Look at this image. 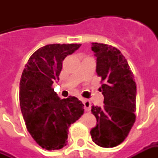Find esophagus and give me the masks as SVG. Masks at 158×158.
<instances>
[{"instance_id":"esophagus-1","label":"esophagus","mask_w":158,"mask_h":158,"mask_svg":"<svg viewBox=\"0 0 158 158\" xmlns=\"http://www.w3.org/2000/svg\"><path fill=\"white\" fill-rule=\"evenodd\" d=\"M83 104H84V107L85 111H89L90 109V102L88 99H82Z\"/></svg>"}]
</instances>
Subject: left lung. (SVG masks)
<instances>
[{"instance_id": "8db88e82", "label": "left lung", "mask_w": 158, "mask_h": 158, "mask_svg": "<svg viewBox=\"0 0 158 158\" xmlns=\"http://www.w3.org/2000/svg\"><path fill=\"white\" fill-rule=\"evenodd\" d=\"M96 56V73L103 84L99 88L104 106H91L97 121L90 130L91 138L102 147H114L122 143L135 122L136 84L128 62L112 45L92 43Z\"/></svg>"}]
</instances>
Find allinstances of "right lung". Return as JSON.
Segmentation results:
<instances>
[{"label": "right lung", "instance_id": "obj_1", "mask_svg": "<svg viewBox=\"0 0 158 158\" xmlns=\"http://www.w3.org/2000/svg\"><path fill=\"white\" fill-rule=\"evenodd\" d=\"M80 44H52L38 49L23 71L19 101L28 131L44 149L59 150L68 142V129L84 113L78 98L60 99L52 88L59 80L62 61Z\"/></svg>", "mask_w": 158, "mask_h": 158}]
</instances>
